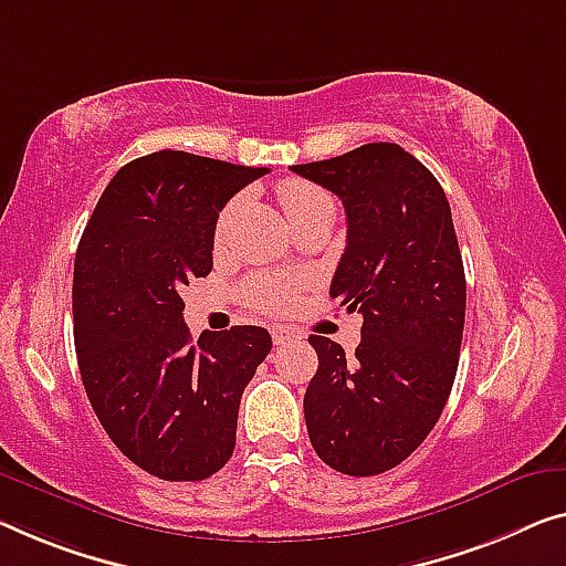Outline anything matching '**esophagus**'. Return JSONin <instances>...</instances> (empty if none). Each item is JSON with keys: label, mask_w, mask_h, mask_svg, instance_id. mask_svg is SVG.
Masks as SVG:
<instances>
[{"label": "esophagus", "mask_w": 566, "mask_h": 566, "mask_svg": "<svg viewBox=\"0 0 566 566\" xmlns=\"http://www.w3.org/2000/svg\"><path fill=\"white\" fill-rule=\"evenodd\" d=\"M272 337H274V345H284V343H292V340H297V333L294 331H290V327H282V325H276V327H272Z\"/></svg>", "instance_id": "1"}]
</instances>
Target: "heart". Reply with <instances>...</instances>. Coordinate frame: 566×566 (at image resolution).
Here are the masks:
<instances>
[{
  "instance_id": "b5f03b06",
  "label": "heart",
  "mask_w": 566,
  "mask_h": 566,
  "mask_svg": "<svg viewBox=\"0 0 566 566\" xmlns=\"http://www.w3.org/2000/svg\"><path fill=\"white\" fill-rule=\"evenodd\" d=\"M280 200H282L286 221H294V218L307 213L312 208L333 202V198L327 196L325 190H319L317 185L305 182V180H286L280 188ZM233 210H235V202H229V206L223 208V213L218 216V226H216L218 235H223V231L229 229ZM294 294H297V280H292V276H284V274L254 276V280L247 284V300L264 312H284L294 302Z\"/></svg>"
}]
</instances>
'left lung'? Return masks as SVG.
Listing matches in <instances>:
<instances>
[{"label": "left lung", "instance_id": "obj_1", "mask_svg": "<svg viewBox=\"0 0 566 566\" xmlns=\"http://www.w3.org/2000/svg\"><path fill=\"white\" fill-rule=\"evenodd\" d=\"M343 200L345 254L331 297L364 315L356 358L310 335L317 374L305 394L310 442L343 475L399 465L427 440L458 374L465 269L437 177L391 142L294 165Z\"/></svg>", "mask_w": 566, "mask_h": 566}]
</instances>
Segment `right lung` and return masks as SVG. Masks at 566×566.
Listing matches in <instances>:
<instances>
[{
	"mask_svg": "<svg viewBox=\"0 0 566 566\" xmlns=\"http://www.w3.org/2000/svg\"><path fill=\"white\" fill-rule=\"evenodd\" d=\"M266 167L163 149L106 185L73 266V335L101 427L134 465L206 480L235 447L247 384L272 350L256 325L192 340L182 284L213 269L218 210Z\"/></svg>",
	"mask_w": 566,
	"mask_h": 566,
	"instance_id": "add662e5",
	"label": "right lung"
}]
</instances>
